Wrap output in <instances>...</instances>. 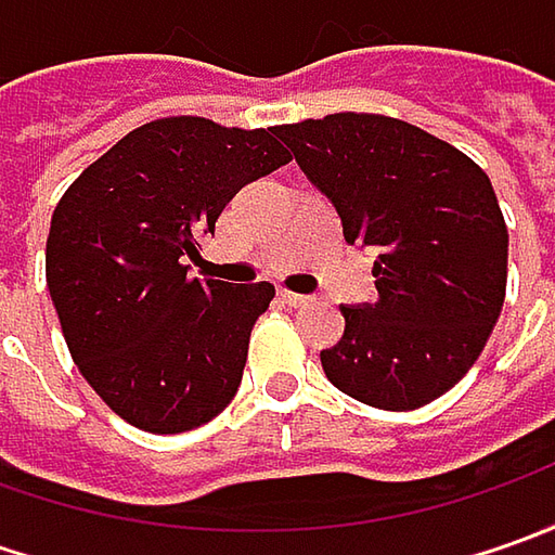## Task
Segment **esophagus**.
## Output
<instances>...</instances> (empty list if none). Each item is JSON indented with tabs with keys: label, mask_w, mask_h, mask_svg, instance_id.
I'll use <instances>...</instances> for the list:
<instances>
[{
	"label": "esophagus",
	"mask_w": 555,
	"mask_h": 555,
	"mask_svg": "<svg viewBox=\"0 0 555 555\" xmlns=\"http://www.w3.org/2000/svg\"><path fill=\"white\" fill-rule=\"evenodd\" d=\"M281 299L293 306V309H302V306H309L311 296H302V293H289V289H281Z\"/></svg>",
	"instance_id": "1"
}]
</instances>
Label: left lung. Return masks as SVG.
<instances>
[{"label": "left lung", "mask_w": 555, "mask_h": 555, "mask_svg": "<svg viewBox=\"0 0 555 555\" xmlns=\"http://www.w3.org/2000/svg\"><path fill=\"white\" fill-rule=\"evenodd\" d=\"M333 203L346 244L376 253V302L339 306L321 352L339 392L414 411L476 364L506 296V224L491 179L454 144L379 114L274 126Z\"/></svg>", "instance_id": "obj_1"}]
</instances>
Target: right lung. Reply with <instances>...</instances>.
<instances>
[{
  "label": "right lung",
  "mask_w": 555,
  "mask_h": 555,
  "mask_svg": "<svg viewBox=\"0 0 555 555\" xmlns=\"http://www.w3.org/2000/svg\"><path fill=\"white\" fill-rule=\"evenodd\" d=\"M284 163L274 129L154 119L54 206L46 244L54 311L79 373L126 423L176 436L231 404L274 287L201 281L184 262L224 203Z\"/></svg>",
  "instance_id": "right-lung-1"
}]
</instances>
